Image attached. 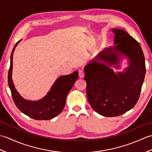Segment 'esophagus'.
<instances>
[{
    "label": "esophagus",
    "instance_id": "34e87169",
    "mask_svg": "<svg viewBox=\"0 0 152 152\" xmlns=\"http://www.w3.org/2000/svg\"><path fill=\"white\" fill-rule=\"evenodd\" d=\"M85 76V73L82 70H79V77L80 78H83Z\"/></svg>",
    "mask_w": 152,
    "mask_h": 152
}]
</instances>
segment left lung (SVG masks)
<instances>
[{
    "label": "left lung",
    "instance_id": "obj_1",
    "mask_svg": "<svg viewBox=\"0 0 152 152\" xmlns=\"http://www.w3.org/2000/svg\"><path fill=\"white\" fill-rule=\"evenodd\" d=\"M114 46L104 48L84 68L86 93L92 108L100 115L114 117L125 114L137 104L142 86L146 65L139 43L124 30L113 29ZM127 58L128 66L120 68L122 58Z\"/></svg>",
    "mask_w": 152,
    "mask_h": 152
}]
</instances>
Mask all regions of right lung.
<instances>
[{
    "mask_svg": "<svg viewBox=\"0 0 152 152\" xmlns=\"http://www.w3.org/2000/svg\"><path fill=\"white\" fill-rule=\"evenodd\" d=\"M21 40L16 43L12 51L10 66L8 71V85L11 90L13 100L19 110L28 117L37 120L53 119L59 115L63 110L67 94L78 78V71H76L69 75L59 76L51 86L46 95L38 101H32L23 99L15 89L12 78L13 54L15 47Z\"/></svg>",
    "mask_w": 152,
    "mask_h": 152,
    "instance_id": "add662e5",
    "label": "right lung"
}]
</instances>
